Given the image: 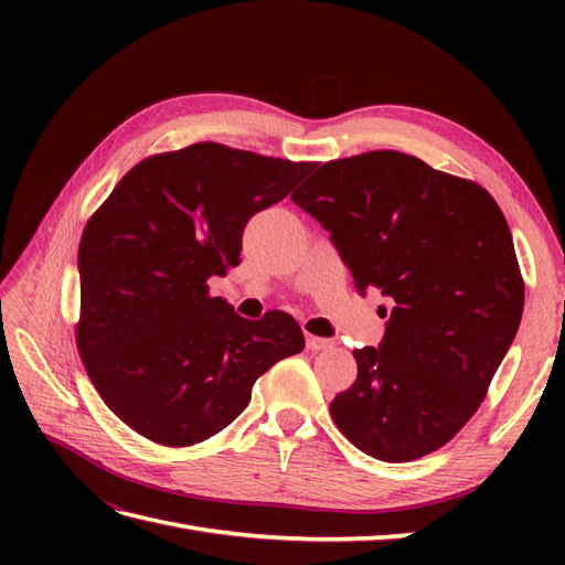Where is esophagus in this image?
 <instances>
[{
  "label": "esophagus",
  "instance_id": "34e87169",
  "mask_svg": "<svg viewBox=\"0 0 565 565\" xmlns=\"http://www.w3.org/2000/svg\"><path fill=\"white\" fill-rule=\"evenodd\" d=\"M311 332H313V328H311V324H306V320H303V334H309V337H313Z\"/></svg>",
  "mask_w": 565,
  "mask_h": 565
}]
</instances>
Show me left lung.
Segmentation results:
<instances>
[{"label": "left lung", "instance_id": "obj_1", "mask_svg": "<svg viewBox=\"0 0 565 565\" xmlns=\"http://www.w3.org/2000/svg\"><path fill=\"white\" fill-rule=\"evenodd\" d=\"M282 169L247 150L188 146L136 164L84 228L82 363L113 413L160 446L226 429L254 382L303 349L295 318H243L207 285L241 264L247 221L287 195Z\"/></svg>", "mask_w": 565, "mask_h": 565}]
</instances>
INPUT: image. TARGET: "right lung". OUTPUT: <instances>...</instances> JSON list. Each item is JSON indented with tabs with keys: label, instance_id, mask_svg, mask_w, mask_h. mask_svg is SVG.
<instances>
[{
	"label": "right lung",
	"instance_id": "add662e5",
	"mask_svg": "<svg viewBox=\"0 0 565 565\" xmlns=\"http://www.w3.org/2000/svg\"><path fill=\"white\" fill-rule=\"evenodd\" d=\"M306 212L330 231L358 295L386 306L377 347L332 401L339 431L382 461L438 450L483 403L519 332L523 280L498 204L396 150L330 162Z\"/></svg>",
	"mask_w": 565,
	"mask_h": 565
}]
</instances>
